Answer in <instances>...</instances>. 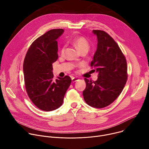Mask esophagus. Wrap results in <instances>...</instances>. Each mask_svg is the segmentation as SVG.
<instances>
[{"mask_svg": "<svg viewBox=\"0 0 149 149\" xmlns=\"http://www.w3.org/2000/svg\"><path fill=\"white\" fill-rule=\"evenodd\" d=\"M77 80H78V78L77 77H73V78H72V81L73 82L77 81Z\"/></svg>", "mask_w": 149, "mask_h": 149, "instance_id": "esophagus-1", "label": "esophagus"}]
</instances>
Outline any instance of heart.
<instances>
[{"mask_svg":"<svg viewBox=\"0 0 149 149\" xmlns=\"http://www.w3.org/2000/svg\"><path fill=\"white\" fill-rule=\"evenodd\" d=\"M74 44L82 52L84 51H88L90 48V44L88 40L83 36H78L74 39ZM66 46L63 45L61 49V53L63 54L65 51Z\"/></svg>","mask_w":149,"mask_h":149,"instance_id":"obj_1","label":"heart"}]
</instances>
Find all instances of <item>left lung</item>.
<instances>
[{"instance_id":"1","label":"left lung","mask_w":149,"mask_h":149,"mask_svg":"<svg viewBox=\"0 0 149 149\" xmlns=\"http://www.w3.org/2000/svg\"><path fill=\"white\" fill-rule=\"evenodd\" d=\"M97 38V48L91 67L95 68L98 79L87 78L84 99L94 108L102 109L111 104L121 94L127 79V62L120 47L107 33L93 30Z\"/></svg>"}]
</instances>
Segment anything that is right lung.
<instances>
[{
    "mask_svg": "<svg viewBox=\"0 0 149 149\" xmlns=\"http://www.w3.org/2000/svg\"><path fill=\"white\" fill-rule=\"evenodd\" d=\"M62 29H51L38 38L31 45L24 62L27 94L32 102L43 111L55 110L62 105L71 79L69 76L54 79L52 63L58 57L57 39Z\"/></svg>",
    "mask_w": 149,
    "mask_h": 149,
    "instance_id": "1",
    "label": "right lung"
}]
</instances>
